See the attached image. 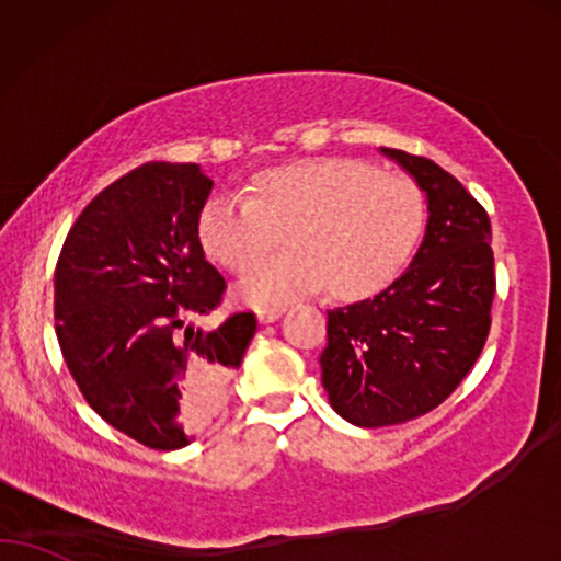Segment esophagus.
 Instances as JSON below:
<instances>
[{"mask_svg": "<svg viewBox=\"0 0 561 561\" xmlns=\"http://www.w3.org/2000/svg\"><path fill=\"white\" fill-rule=\"evenodd\" d=\"M287 308L285 305H274V308H261L259 310V320L261 323H274V320L282 318V312H285Z\"/></svg>", "mask_w": 561, "mask_h": 561, "instance_id": "esophagus-1", "label": "esophagus"}]
</instances>
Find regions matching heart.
Segmentation results:
<instances>
[{
  "instance_id": "obj_1",
  "label": "heart",
  "mask_w": 561,
  "mask_h": 561,
  "mask_svg": "<svg viewBox=\"0 0 561 561\" xmlns=\"http://www.w3.org/2000/svg\"><path fill=\"white\" fill-rule=\"evenodd\" d=\"M425 230V199L413 179L367 161L316 159L259 171L245 199L215 194L199 207L205 256L243 274L285 232L295 252L243 276L253 305L285 302L328 285L339 300L385 293L413 259Z\"/></svg>"
}]
</instances>
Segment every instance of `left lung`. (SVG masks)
Instances as JSON below:
<instances>
[{"mask_svg":"<svg viewBox=\"0 0 561 561\" xmlns=\"http://www.w3.org/2000/svg\"><path fill=\"white\" fill-rule=\"evenodd\" d=\"M382 153L415 176L431 215L400 279L375 300L328 312L323 387L335 413L364 428L442 405L482 354L495 297L488 210L431 159L398 148Z\"/></svg>","mask_w":561,"mask_h":561,"instance_id":"left-lung-1","label":"left lung"}]
</instances>
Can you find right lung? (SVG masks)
I'll return each mask as SVG.
<instances>
[{
    "label": "right lung",
    "instance_id": "1",
    "mask_svg": "<svg viewBox=\"0 0 561 561\" xmlns=\"http://www.w3.org/2000/svg\"><path fill=\"white\" fill-rule=\"evenodd\" d=\"M210 190L197 163H144L81 210L56 264L66 367L94 413L148 449H182L215 421L256 333L253 312L184 325L226 295L197 241Z\"/></svg>",
    "mask_w": 561,
    "mask_h": 561
}]
</instances>
